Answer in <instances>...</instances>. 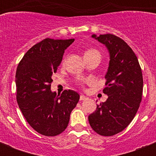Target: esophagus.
Returning <instances> with one entry per match:
<instances>
[{"label":"esophagus","mask_w":156,"mask_h":156,"mask_svg":"<svg viewBox=\"0 0 156 156\" xmlns=\"http://www.w3.org/2000/svg\"><path fill=\"white\" fill-rule=\"evenodd\" d=\"M87 99V96H85V95H80V100L81 101H83V100H86Z\"/></svg>","instance_id":"esophagus-1"}]
</instances>
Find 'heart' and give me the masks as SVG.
<instances>
[{"instance_id": "heart-1", "label": "heart", "mask_w": 156, "mask_h": 156, "mask_svg": "<svg viewBox=\"0 0 156 156\" xmlns=\"http://www.w3.org/2000/svg\"><path fill=\"white\" fill-rule=\"evenodd\" d=\"M89 54H97V55L100 56V52H98L97 50H95V49H89L85 52V55H89Z\"/></svg>"}]
</instances>
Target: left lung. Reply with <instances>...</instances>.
I'll return each instance as SVG.
<instances>
[{"label": "left lung", "mask_w": 156, "mask_h": 156, "mask_svg": "<svg viewBox=\"0 0 156 156\" xmlns=\"http://www.w3.org/2000/svg\"><path fill=\"white\" fill-rule=\"evenodd\" d=\"M91 37L106 46L110 61L103 90L108 99L97 105L88 121L98 134L112 136L124 130L138 112L143 95V73L135 53L121 38L112 34Z\"/></svg>", "instance_id": "8db88e82"}]
</instances>
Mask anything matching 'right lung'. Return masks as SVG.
Listing matches in <instances>:
<instances>
[{"mask_svg":"<svg viewBox=\"0 0 156 156\" xmlns=\"http://www.w3.org/2000/svg\"><path fill=\"white\" fill-rule=\"evenodd\" d=\"M73 41L44 39L26 52L17 68V102L29 125L42 135L62 133L80 98L73 90H65L61 95L51 90L52 74Z\"/></svg>","mask_w":156,"mask_h":156,"instance_id":"obj_1","label":"right lung"}]
</instances>
